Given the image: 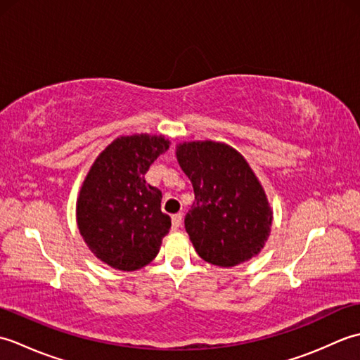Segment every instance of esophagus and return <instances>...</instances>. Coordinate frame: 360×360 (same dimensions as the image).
<instances>
[{
  "mask_svg": "<svg viewBox=\"0 0 360 360\" xmlns=\"http://www.w3.org/2000/svg\"><path fill=\"white\" fill-rule=\"evenodd\" d=\"M181 223H182V215H181V213H174V215L172 217V227H173V231H178Z\"/></svg>",
  "mask_w": 360,
  "mask_h": 360,
  "instance_id": "obj_1",
  "label": "esophagus"
}]
</instances>
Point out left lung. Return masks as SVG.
I'll use <instances>...</instances> for the list:
<instances>
[{
  "label": "left lung",
  "instance_id": "obj_1",
  "mask_svg": "<svg viewBox=\"0 0 360 360\" xmlns=\"http://www.w3.org/2000/svg\"><path fill=\"white\" fill-rule=\"evenodd\" d=\"M176 156L195 192L184 224L198 255L221 267L257 255L269 236L272 210L246 159L212 141L179 143Z\"/></svg>",
  "mask_w": 360,
  "mask_h": 360
}]
</instances>
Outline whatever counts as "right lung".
Returning a JSON list of instances; mask_svg holds the SVG:
<instances>
[{
	"label": "right lung",
	"mask_w": 360,
	"mask_h": 360,
	"mask_svg": "<svg viewBox=\"0 0 360 360\" xmlns=\"http://www.w3.org/2000/svg\"><path fill=\"white\" fill-rule=\"evenodd\" d=\"M168 147L162 136L117 137L83 182L77 226L91 252L114 269L136 271L148 264L170 231L172 219L160 210L162 192L143 178Z\"/></svg>",
	"instance_id": "add662e5"
}]
</instances>
